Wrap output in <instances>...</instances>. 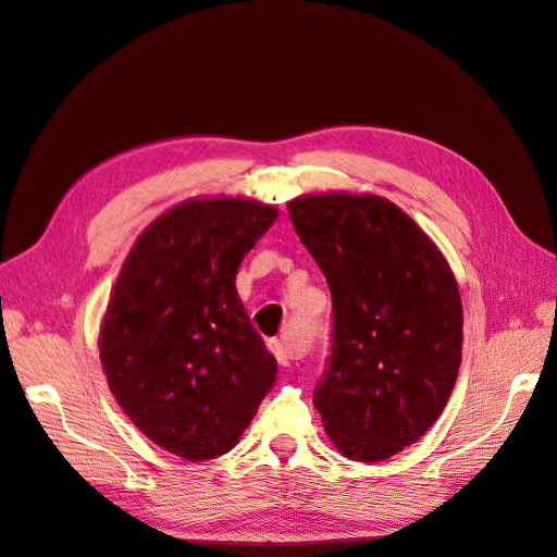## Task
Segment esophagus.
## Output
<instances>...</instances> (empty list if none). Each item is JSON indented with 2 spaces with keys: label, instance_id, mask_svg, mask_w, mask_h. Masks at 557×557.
Instances as JSON below:
<instances>
[{
  "label": "esophagus",
  "instance_id": "esophagus-1",
  "mask_svg": "<svg viewBox=\"0 0 557 557\" xmlns=\"http://www.w3.org/2000/svg\"><path fill=\"white\" fill-rule=\"evenodd\" d=\"M268 347H271V351L277 358L280 366H289L292 361H298V358L302 356V349L294 343H286V339H273V343Z\"/></svg>",
  "mask_w": 557,
  "mask_h": 557
}]
</instances>
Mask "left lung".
<instances>
[{"label": "left lung", "instance_id": "8db88e82", "mask_svg": "<svg viewBox=\"0 0 557 557\" xmlns=\"http://www.w3.org/2000/svg\"><path fill=\"white\" fill-rule=\"evenodd\" d=\"M333 298V354L314 407L339 454L380 462L428 433L456 386L462 302L425 231L376 194L289 201Z\"/></svg>", "mask_w": 557, "mask_h": 557}]
</instances>
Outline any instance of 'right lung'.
<instances>
[{"instance_id": "add662e5", "label": "right lung", "mask_w": 557, "mask_h": 557, "mask_svg": "<svg viewBox=\"0 0 557 557\" xmlns=\"http://www.w3.org/2000/svg\"><path fill=\"white\" fill-rule=\"evenodd\" d=\"M277 220L255 199H189L140 233L99 329V358L124 414L169 454L231 451L277 363L249 321L240 261Z\"/></svg>"}]
</instances>
